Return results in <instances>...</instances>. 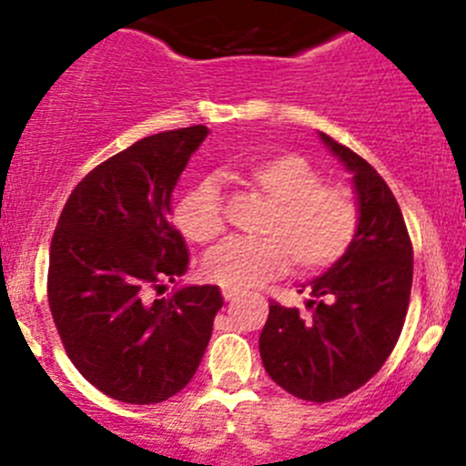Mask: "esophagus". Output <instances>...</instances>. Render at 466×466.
Listing matches in <instances>:
<instances>
[{
  "label": "esophagus",
  "instance_id": "1",
  "mask_svg": "<svg viewBox=\"0 0 466 466\" xmlns=\"http://www.w3.org/2000/svg\"><path fill=\"white\" fill-rule=\"evenodd\" d=\"M237 295H238V289H232V286H223V298L228 299V302H229V299L237 298Z\"/></svg>",
  "mask_w": 466,
  "mask_h": 466
}]
</instances>
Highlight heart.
<instances>
[{"mask_svg": "<svg viewBox=\"0 0 466 466\" xmlns=\"http://www.w3.org/2000/svg\"><path fill=\"white\" fill-rule=\"evenodd\" d=\"M243 176L270 200L263 238H229L205 259V275L246 289L289 268L322 272L336 266L359 232V203L347 187L324 185L322 173L298 153L250 159ZM177 229L194 243H211L225 232L223 196L211 177L185 191L173 211Z\"/></svg>", "mask_w": 466, "mask_h": 466, "instance_id": "b5f03b06", "label": "heart"}]
</instances>
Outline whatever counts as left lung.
Here are the masks:
<instances>
[{
  "mask_svg": "<svg viewBox=\"0 0 466 466\" xmlns=\"http://www.w3.org/2000/svg\"><path fill=\"white\" fill-rule=\"evenodd\" d=\"M354 180L359 232L336 266L309 290L311 318L270 302L259 351L268 377L304 401H333L383 368L406 320L412 286V246L401 209L372 164L320 133Z\"/></svg>",
  "mask_w": 466,
  "mask_h": 466,
  "instance_id": "left-lung-1",
  "label": "left lung"
}]
</instances>
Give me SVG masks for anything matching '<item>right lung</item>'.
<instances>
[{"instance_id": "obj_1", "label": "right lung", "mask_w": 466, "mask_h": 466, "mask_svg": "<svg viewBox=\"0 0 466 466\" xmlns=\"http://www.w3.org/2000/svg\"><path fill=\"white\" fill-rule=\"evenodd\" d=\"M207 126L150 135L87 173L63 207L46 295L67 356L107 397L167 401L198 370L223 295L182 286L153 299L189 266L171 223V196Z\"/></svg>"}]
</instances>
